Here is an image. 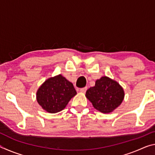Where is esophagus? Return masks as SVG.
<instances>
[{"label":"esophagus","instance_id":"1","mask_svg":"<svg viewBox=\"0 0 155 155\" xmlns=\"http://www.w3.org/2000/svg\"><path fill=\"white\" fill-rule=\"evenodd\" d=\"M87 87H83V88H81V89H80V91L81 93H85V91H86V90H87Z\"/></svg>","mask_w":155,"mask_h":155}]
</instances>
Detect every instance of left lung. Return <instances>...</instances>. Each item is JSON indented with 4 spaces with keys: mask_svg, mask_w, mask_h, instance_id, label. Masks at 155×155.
Masks as SVG:
<instances>
[{
    "mask_svg": "<svg viewBox=\"0 0 155 155\" xmlns=\"http://www.w3.org/2000/svg\"><path fill=\"white\" fill-rule=\"evenodd\" d=\"M85 96L96 110L109 114L121 104L124 91L116 81L104 76L96 81L94 87L88 89Z\"/></svg>",
    "mask_w": 155,
    "mask_h": 155,
    "instance_id": "obj_1",
    "label": "left lung"
}]
</instances>
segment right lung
I'll return each mask as SVG.
<instances>
[{"label":"right lung","mask_w":155,"mask_h":155,"mask_svg":"<svg viewBox=\"0 0 155 155\" xmlns=\"http://www.w3.org/2000/svg\"><path fill=\"white\" fill-rule=\"evenodd\" d=\"M76 94L73 84L61 74L50 77L41 84L36 93L38 104L51 114L62 111Z\"/></svg>","instance_id":"1"}]
</instances>
